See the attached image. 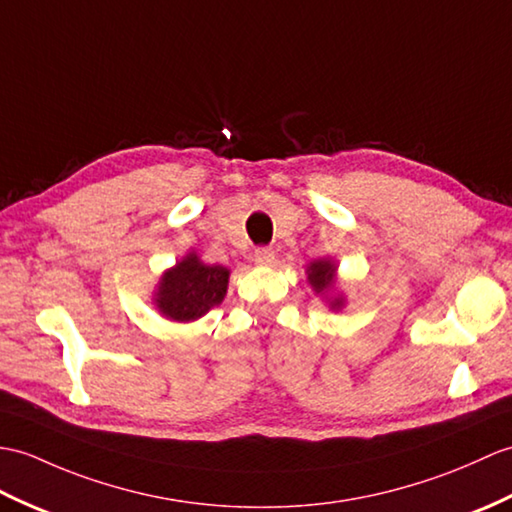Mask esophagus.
Instances as JSON below:
<instances>
[{
	"mask_svg": "<svg viewBox=\"0 0 512 512\" xmlns=\"http://www.w3.org/2000/svg\"><path fill=\"white\" fill-rule=\"evenodd\" d=\"M255 261L259 266H272L275 264V251L272 248H257L255 251Z\"/></svg>",
	"mask_w": 512,
	"mask_h": 512,
	"instance_id": "obj_1",
	"label": "esophagus"
}]
</instances>
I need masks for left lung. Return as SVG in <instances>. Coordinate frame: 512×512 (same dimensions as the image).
I'll list each match as a JSON object with an SVG mask.
<instances>
[{"instance_id":"8db88e82","label":"left lung","mask_w":512,"mask_h":512,"mask_svg":"<svg viewBox=\"0 0 512 512\" xmlns=\"http://www.w3.org/2000/svg\"><path fill=\"white\" fill-rule=\"evenodd\" d=\"M307 283L323 299L331 312H340L347 305V296L338 288V264L331 257H320L305 268Z\"/></svg>"}]
</instances>
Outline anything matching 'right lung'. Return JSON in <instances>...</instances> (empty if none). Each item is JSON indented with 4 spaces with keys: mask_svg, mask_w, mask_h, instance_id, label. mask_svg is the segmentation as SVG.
Returning a JSON list of instances; mask_svg holds the SVG:
<instances>
[{
    "mask_svg": "<svg viewBox=\"0 0 512 512\" xmlns=\"http://www.w3.org/2000/svg\"><path fill=\"white\" fill-rule=\"evenodd\" d=\"M229 277L227 266L205 264L196 251H189L154 285V310L174 323H194L224 301Z\"/></svg>",
    "mask_w": 512,
    "mask_h": 512,
    "instance_id": "1",
    "label": "right lung"
}]
</instances>
